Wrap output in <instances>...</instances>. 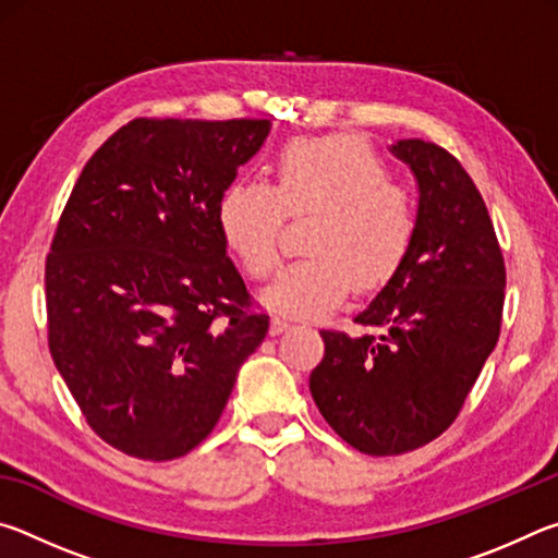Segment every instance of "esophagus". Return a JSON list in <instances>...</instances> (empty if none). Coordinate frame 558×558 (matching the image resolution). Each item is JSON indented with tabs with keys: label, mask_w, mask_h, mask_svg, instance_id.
<instances>
[{
	"label": "esophagus",
	"mask_w": 558,
	"mask_h": 558,
	"mask_svg": "<svg viewBox=\"0 0 558 558\" xmlns=\"http://www.w3.org/2000/svg\"><path fill=\"white\" fill-rule=\"evenodd\" d=\"M288 327H290V319L286 315H272L270 317V332L272 335H280L282 329H288Z\"/></svg>",
	"instance_id": "esophagus-1"
}]
</instances>
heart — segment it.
<instances>
[{
  "instance_id": "heart-1",
  "label": "heart",
  "mask_w": 558,
  "mask_h": 558,
  "mask_svg": "<svg viewBox=\"0 0 558 558\" xmlns=\"http://www.w3.org/2000/svg\"><path fill=\"white\" fill-rule=\"evenodd\" d=\"M391 179L376 149L352 135L290 140L276 159V189L260 182L226 189L221 235L248 276L266 278L280 260L286 214H315L305 235L310 253L288 263L263 300L298 317L325 315L352 286L381 288L409 256L415 204Z\"/></svg>"
}]
</instances>
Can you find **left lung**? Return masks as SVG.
I'll return each instance as SVG.
<instances>
[{"mask_svg": "<svg viewBox=\"0 0 558 558\" xmlns=\"http://www.w3.org/2000/svg\"><path fill=\"white\" fill-rule=\"evenodd\" d=\"M391 153L418 182L413 245L354 317L379 335L323 329L310 374L319 413L366 456H401L450 428L499 339L507 286L493 219L458 159L426 140Z\"/></svg>", "mask_w": 558, "mask_h": 558, "instance_id": "1", "label": "left lung"}]
</instances>
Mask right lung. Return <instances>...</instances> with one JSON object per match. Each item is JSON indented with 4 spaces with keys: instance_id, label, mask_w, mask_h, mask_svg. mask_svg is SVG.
Returning a JSON list of instances; mask_svg holds the SVG:
<instances>
[{
    "instance_id": "1",
    "label": "right lung",
    "mask_w": 558,
    "mask_h": 558,
    "mask_svg": "<svg viewBox=\"0 0 558 558\" xmlns=\"http://www.w3.org/2000/svg\"><path fill=\"white\" fill-rule=\"evenodd\" d=\"M268 120L137 118L93 155L46 256L53 364L88 426L165 462L209 436L268 332L219 204Z\"/></svg>"
}]
</instances>
